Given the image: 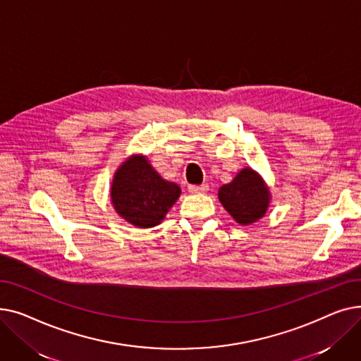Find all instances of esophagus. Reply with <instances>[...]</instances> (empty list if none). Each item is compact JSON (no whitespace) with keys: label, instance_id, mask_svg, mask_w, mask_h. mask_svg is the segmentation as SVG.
Returning <instances> with one entry per match:
<instances>
[{"label":"esophagus","instance_id":"34e87169","mask_svg":"<svg viewBox=\"0 0 361 361\" xmlns=\"http://www.w3.org/2000/svg\"><path fill=\"white\" fill-rule=\"evenodd\" d=\"M209 185L207 184H200V185H188V192L190 193H204L207 192Z\"/></svg>","mask_w":361,"mask_h":361}]
</instances>
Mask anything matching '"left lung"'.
Listing matches in <instances>:
<instances>
[{
  "label": "left lung",
  "mask_w": 361,
  "mask_h": 361,
  "mask_svg": "<svg viewBox=\"0 0 361 361\" xmlns=\"http://www.w3.org/2000/svg\"><path fill=\"white\" fill-rule=\"evenodd\" d=\"M218 199L238 224L250 225L267 214L271 192L256 171L247 166L219 188Z\"/></svg>",
  "instance_id": "left-lung-1"
}]
</instances>
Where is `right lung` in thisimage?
I'll return each mask as SVG.
<instances>
[{
	"label": "right lung",
	"instance_id": "obj_1",
	"mask_svg": "<svg viewBox=\"0 0 361 361\" xmlns=\"http://www.w3.org/2000/svg\"><path fill=\"white\" fill-rule=\"evenodd\" d=\"M180 193L181 188L164 180L146 157L133 155L114 174L111 202L117 214L131 225L152 228L162 222Z\"/></svg>",
	"mask_w": 361,
	"mask_h": 361
}]
</instances>
